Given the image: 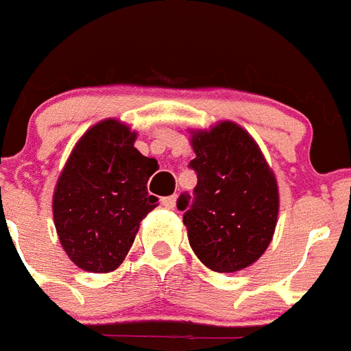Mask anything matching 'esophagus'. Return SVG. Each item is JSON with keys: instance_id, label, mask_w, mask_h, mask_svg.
<instances>
[{"instance_id": "esophagus-1", "label": "esophagus", "mask_w": 351, "mask_h": 351, "mask_svg": "<svg viewBox=\"0 0 351 351\" xmlns=\"http://www.w3.org/2000/svg\"><path fill=\"white\" fill-rule=\"evenodd\" d=\"M162 205L166 208H175L176 196H166V198H162Z\"/></svg>"}]
</instances>
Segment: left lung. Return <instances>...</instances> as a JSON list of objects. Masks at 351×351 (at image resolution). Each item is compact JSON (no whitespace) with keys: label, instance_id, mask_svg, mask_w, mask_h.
Instances as JSON below:
<instances>
[{"label":"left lung","instance_id":"left-lung-1","mask_svg":"<svg viewBox=\"0 0 351 351\" xmlns=\"http://www.w3.org/2000/svg\"><path fill=\"white\" fill-rule=\"evenodd\" d=\"M198 175L194 202L180 196L196 257L217 273L252 266L269 246L278 221V184L258 144L234 121L191 130Z\"/></svg>","mask_w":351,"mask_h":351}]
</instances>
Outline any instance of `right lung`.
I'll list each match as a JSON object with an SVG mask.
<instances>
[{
    "mask_svg": "<svg viewBox=\"0 0 351 351\" xmlns=\"http://www.w3.org/2000/svg\"><path fill=\"white\" fill-rule=\"evenodd\" d=\"M137 132L116 117L82 135L53 191V221L62 248L89 273L121 266L141 221L157 207L146 184L158 169L135 148Z\"/></svg>",
    "mask_w": 351,
    "mask_h": 351,
    "instance_id": "obj_1",
    "label": "right lung"
}]
</instances>
